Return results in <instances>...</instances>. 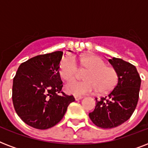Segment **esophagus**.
Returning <instances> with one entry per match:
<instances>
[{
    "mask_svg": "<svg viewBox=\"0 0 148 148\" xmlns=\"http://www.w3.org/2000/svg\"><path fill=\"white\" fill-rule=\"evenodd\" d=\"M74 97H75V101H78V100H80V99H82V96H77V95H75V96H74Z\"/></svg>",
    "mask_w": 148,
    "mask_h": 148,
    "instance_id": "obj_1",
    "label": "esophagus"
}]
</instances>
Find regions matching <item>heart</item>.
Here are the masks:
<instances>
[{"label": "heart", "instance_id": "1", "mask_svg": "<svg viewBox=\"0 0 148 148\" xmlns=\"http://www.w3.org/2000/svg\"><path fill=\"white\" fill-rule=\"evenodd\" d=\"M81 70H87L84 75V82H72L66 84L65 90L69 94L80 96L86 94L108 93L117 84L118 73L113 67L107 66L105 61L96 56L86 55L76 60ZM78 73L76 63L67 56L63 58L59 64V75L65 82L75 79Z\"/></svg>", "mask_w": 148, "mask_h": 148}]
</instances>
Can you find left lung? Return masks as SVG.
I'll list each match as a JSON object with an SVG mask.
<instances>
[{
  "mask_svg": "<svg viewBox=\"0 0 148 148\" xmlns=\"http://www.w3.org/2000/svg\"><path fill=\"white\" fill-rule=\"evenodd\" d=\"M109 62L118 73V83L107 96L95 99V109L89 113L94 125L104 129L119 126L130 118L136 108L141 86L134 65L114 57Z\"/></svg>",
  "mask_w": 148,
  "mask_h": 148,
  "instance_id": "obj_1",
  "label": "left lung"
}]
</instances>
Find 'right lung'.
I'll return each instance as SVG.
<instances>
[{
    "label": "right lung",
    "instance_id": "add662e5",
    "mask_svg": "<svg viewBox=\"0 0 148 148\" xmlns=\"http://www.w3.org/2000/svg\"><path fill=\"white\" fill-rule=\"evenodd\" d=\"M62 56L63 52L56 51L33 57L22 63L13 78L15 112L32 127L46 130L57 125L75 101L73 95L61 92L59 64ZM59 92L62 95H58Z\"/></svg>",
    "mask_w": 148,
    "mask_h": 148
}]
</instances>
